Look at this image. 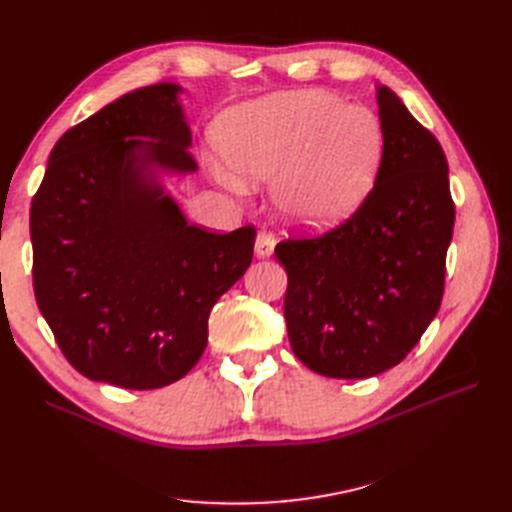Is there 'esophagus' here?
Returning a JSON list of instances; mask_svg holds the SVG:
<instances>
[{
    "label": "esophagus",
    "mask_w": 512,
    "mask_h": 512,
    "mask_svg": "<svg viewBox=\"0 0 512 512\" xmlns=\"http://www.w3.org/2000/svg\"><path fill=\"white\" fill-rule=\"evenodd\" d=\"M256 256H260V258H267V256H271L273 254V247H275V235L273 232H269V230H258V235H256Z\"/></svg>",
    "instance_id": "obj_1"
}]
</instances>
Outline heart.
I'll return each instance as SVG.
<instances>
[{"label": "heart", "mask_w": 512, "mask_h": 512, "mask_svg": "<svg viewBox=\"0 0 512 512\" xmlns=\"http://www.w3.org/2000/svg\"><path fill=\"white\" fill-rule=\"evenodd\" d=\"M222 164L250 181L275 179V203L292 222L346 220L374 183L382 130L374 113L324 89L275 96L228 113L215 130ZM222 181H239L218 170Z\"/></svg>", "instance_id": "heart-1"}]
</instances>
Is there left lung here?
I'll return each mask as SVG.
<instances>
[{
	"label": "left lung",
	"mask_w": 512,
	"mask_h": 512,
	"mask_svg": "<svg viewBox=\"0 0 512 512\" xmlns=\"http://www.w3.org/2000/svg\"><path fill=\"white\" fill-rule=\"evenodd\" d=\"M382 160L346 222L275 245L297 359L327 378H371L406 359L436 318L453 239L446 156L395 91L378 85Z\"/></svg>",
	"instance_id": "8db88e82"
}]
</instances>
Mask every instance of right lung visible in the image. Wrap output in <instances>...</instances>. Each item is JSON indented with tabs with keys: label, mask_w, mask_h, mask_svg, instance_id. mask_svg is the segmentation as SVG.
Here are the masks:
<instances>
[{
	"label": "right lung",
	"mask_w": 512,
	"mask_h": 512,
	"mask_svg": "<svg viewBox=\"0 0 512 512\" xmlns=\"http://www.w3.org/2000/svg\"><path fill=\"white\" fill-rule=\"evenodd\" d=\"M177 94L170 83L136 89L76 123L55 143L29 211L34 294L59 350L85 378L121 389L188 374L207 348L213 305L254 254V226L215 235L188 224L143 177L147 162L196 170Z\"/></svg>",
	"instance_id": "obj_1"
}]
</instances>
